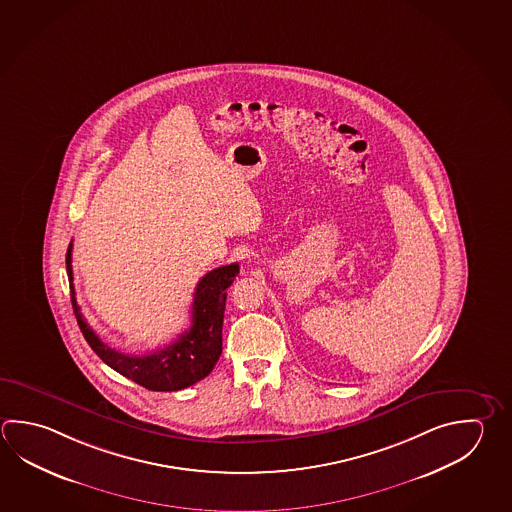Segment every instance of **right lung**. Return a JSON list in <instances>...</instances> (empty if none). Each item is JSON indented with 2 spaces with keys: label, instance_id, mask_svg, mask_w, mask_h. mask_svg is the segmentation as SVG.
Here are the masks:
<instances>
[{
  "label": "right lung",
  "instance_id": "obj_1",
  "mask_svg": "<svg viewBox=\"0 0 512 512\" xmlns=\"http://www.w3.org/2000/svg\"><path fill=\"white\" fill-rule=\"evenodd\" d=\"M67 273L70 282V300L79 329L94 349L97 357L119 375L134 380L150 391H179L193 386L212 373L222 353V319L226 308V290L239 273V264L233 262L208 271L199 280L192 304V326L170 346L148 355H128L107 346L83 319L76 300L72 275V242L67 250Z\"/></svg>",
  "mask_w": 512,
  "mask_h": 512
}]
</instances>
